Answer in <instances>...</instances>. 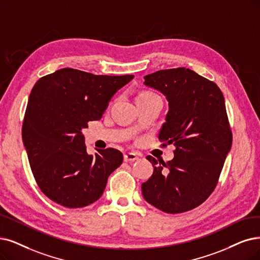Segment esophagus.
Listing matches in <instances>:
<instances>
[{"label":"esophagus","mask_w":260,"mask_h":260,"mask_svg":"<svg viewBox=\"0 0 260 260\" xmlns=\"http://www.w3.org/2000/svg\"><path fill=\"white\" fill-rule=\"evenodd\" d=\"M138 160V154L134 152H128L123 155V161L124 162H133Z\"/></svg>","instance_id":"34e87169"}]
</instances>
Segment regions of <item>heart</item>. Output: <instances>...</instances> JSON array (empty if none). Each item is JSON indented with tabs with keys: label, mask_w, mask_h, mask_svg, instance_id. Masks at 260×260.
Segmentation results:
<instances>
[{
	"label": "heart",
	"mask_w": 260,
	"mask_h": 260,
	"mask_svg": "<svg viewBox=\"0 0 260 260\" xmlns=\"http://www.w3.org/2000/svg\"><path fill=\"white\" fill-rule=\"evenodd\" d=\"M155 96L154 94H151V92H148V91H142L140 92V94L137 96V99H140V98H149V97H153Z\"/></svg>",
	"instance_id": "heart-1"
}]
</instances>
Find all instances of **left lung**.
I'll return each mask as SVG.
<instances>
[{
	"label": "left lung",
	"instance_id": "left-lung-1",
	"mask_svg": "<svg viewBox=\"0 0 260 260\" xmlns=\"http://www.w3.org/2000/svg\"><path fill=\"white\" fill-rule=\"evenodd\" d=\"M160 90L169 113L159 133L162 147L174 144V159H146L154 166L142 184L145 201L166 213H182L202 205L215 189L233 143L225 101L214 82L179 67L144 77Z\"/></svg>",
	"mask_w": 260,
	"mask_h": 260
}]
</instances>
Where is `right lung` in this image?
Instances as JSON below:
<instances>
[{
    "mask_svg": "<svg viewBox=\"0 0 260 260\" xmlns=\"http://www.w3.org/2000/svg\"><path fill=\"white\" fill-rule=\"evenodd\" d=\"M133 78L63 68L35 83L25 110L22 140L34 178L51 201L67 208H82L100 199L109 176L123 157L114 148L88 154L82 129L99 120L113 95Z\"/></svg>",
    "mask_w": 260,
    "mask_h": 260,
    "instance_id": "obj_1",
    "label": "right lung"
}]
</instances>
